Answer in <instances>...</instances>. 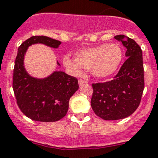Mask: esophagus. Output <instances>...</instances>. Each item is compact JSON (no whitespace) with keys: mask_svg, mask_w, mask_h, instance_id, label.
I'll use <instances>...</instances> for the list:
<instances>
[{"mask_svg":"<svg viewBox=\"0 0 158 158\" xmlns=\"http://www.w3.org/2000/svg\"><path fill=\"white\" fill-rule=\"evenodd\" d=\"M87 83V80H85V79H79V84L80 86L83 85V84H84V83Z\"/></svg>","mask_w":158,"mask_h":158,"instance_id":"esophagus-1","label":"esophagus"}]
</instances>
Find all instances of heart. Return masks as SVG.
<instances>
[{
  "instance_id": "heart-1",
  "label": "heart",
  "mask_w": 158,
  "mask_h": 158,
  "mask_svg": "<svg viewBox=\"0 0 158 158\" xmlns=\"http://www.w3.org/2000/svg\"><path fill=\"white\" fill-rule=\"evenodd\" d=\"M123 60V51L117 44H104L79 50L75 53V59L66 56L64 65L74 75L81 74V67L92 69V74L97 78L110 77L118 70Z\"/></svg>"
}]
</instances>
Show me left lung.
I'll return each instance as SVG.
<instances>
[{
  "label": "left lung",
  "mask_w": 158,
  "mask_h": 158,
  "mask_svg": "<svg viewBox=\"0 0 158 158\" xmlns=\"http://www.w3.org/2000/svg\"><path fill=\"white\" fill-rule=\"evenodd\" d=\"M114 38L127 48V59L114 79L92 83L91 106L95 114L104 120H118L132 114L139 107L144 88L141 48L124 35Z\"/></svg>",
  "instance_id": "obj_1"
}]
</instances>
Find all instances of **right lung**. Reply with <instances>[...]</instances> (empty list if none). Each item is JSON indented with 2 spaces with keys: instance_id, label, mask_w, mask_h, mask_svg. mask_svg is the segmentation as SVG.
<instances>
[{
  "instance_id": "add662e5",
  "label": "right lung",
  "mask_w": 158,
  "mask_h": 158,
  "mask_svg": "<svg viewBox=\"0 0 158 158\" xmlns=\"http://www.w3.org/2000/svg\"><path fill=\"white\" fill-rule=\"evenodd\" d=\"M41 43L57 48L61 41L44 35H35L19 47L13 73V89L23 114L34 121L57 122L66 116L69 101L79 88L78 79L62 71H55L44 79L31 77L23 66L28 46ZM59 65V63H57Z\"/></svg>"
}]
</instances>
